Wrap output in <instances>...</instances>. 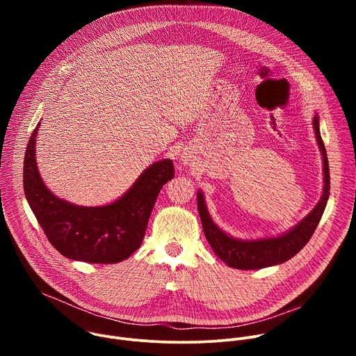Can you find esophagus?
Listing matches in <instances>:
<instances>
[{
  "label": "esophagus",
  "mask_w": 356,
  "mask_h": 356,
  "mask_svg": "<svg viewBox=\"0 0 356 356\" xmlns=\"http://www.w3.org/2000/svg\"><path fill=\"white\" fill-rule=\"evenodd\" d=\"M183 162H184V163H188V159H186V158H184V159H183Z\"/></svg>",
  "instance_id": "34e87169"
}]
</instances>
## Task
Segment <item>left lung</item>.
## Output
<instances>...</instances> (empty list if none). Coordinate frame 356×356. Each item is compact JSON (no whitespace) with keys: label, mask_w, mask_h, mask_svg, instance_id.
<instances>
[{"label":"left lung","mask_w":356,"mask_h":356,"mask_svg":"<svg viewBox=\"0 0 356 356\" xmlns=\"http://www.w3.org/2000/svg\"><path fill=\"white\" fill-rule=\"evenodd\" d=\"M313 127L324 161L323 195L314 210L286 234L275 238H264L257 241L235 239L227 235L213 222L204 202V195H202L201 191L197 193V207L202 224V231H204V235L210 242L213 250L216 252V255L228 266L241 270H253L283 264L293 258L296 253H298L313 236L324 214L327 200L330 197V168L325 146L320 134V122L317 115L313 120Z\"/></svg>","instance_id":"8db88e82"}]
</instances>
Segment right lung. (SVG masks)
I'll return each mask as SVG.
<instances>
[{"instance_id":"1","label":"right lung","mask_w":356,"mask_h":356,"mask_svg":"<svg viewBox=\"0 0 356 356\" xmlns=\"http://www.w3.org/2000/svg\"><path fill=\"white\" fill-rule=\"evenodd\" d=\"M33 129L24 161V191L49 242L63 257L88 264H118L140 246L161 188L173 179L170 159L147 168L117 201L101 207H81L58 198L42 181Z\"/></svg>"}]
</instances>
